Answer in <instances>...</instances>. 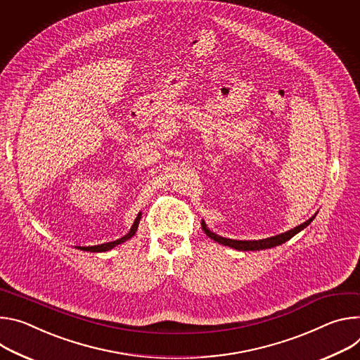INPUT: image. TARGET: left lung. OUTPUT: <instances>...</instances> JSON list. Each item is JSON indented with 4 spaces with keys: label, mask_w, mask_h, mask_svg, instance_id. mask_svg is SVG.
<instances>
[{
    "label": "left lung",
    "mask_w": 360,
    "mask_h": 360,
    "mask_svg": "<svg viewBox=\"0 0 360 360\" xmlns=\"http://www.w3.org/2000/svg\"><path fill=\"white\" fill-rule=\"evenodd\" d=\"M314 216L310 217L309 220H306L304 223H302L300 226H296L295 229L286 231V233H282V234H277V236H273V237H267V238H262V240H233V238H227V237H221L213 231H210L205 223V220H202V227L205 230V233L213 238L214 242L223 245V246H229V248H233L236 250H245V252H249V250H263V249H270V248H274V246H278V245H283L286 243L288 240H290V238L297 234L299 231H302L303 229H306L311 221H313Z\"/></svg>",
    "instance_id": "left-lung-1"
}]
</instances>
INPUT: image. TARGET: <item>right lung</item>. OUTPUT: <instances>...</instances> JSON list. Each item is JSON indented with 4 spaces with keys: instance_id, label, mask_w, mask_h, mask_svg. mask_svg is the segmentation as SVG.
<instances>
[{
    "instance_id": "1",
    "label": "right lung",
    "mask_w": 360,
    "mask_h": 360,
    "mask_svg": "<svg viewBox=\"0 0 360 360\" xmlns=\"http://www.w3.org/2000/svg\"><path fill=\"white\" fill-rule=\"evenodd\" d=\"M140 219H141V213L136 217V220H134V223H133V226H131L130 231H129L126 236H123L122 238H117V240H114V242L103 243V245H98V246H89V248H82V246H78L77 249H79V250H86V252H107V250H111L112 248H115V246H118V245L124 243L126 240H129V238H131V237L136 234L137 227H139V223H140Z\"/></svg>"
}]
</instances>
